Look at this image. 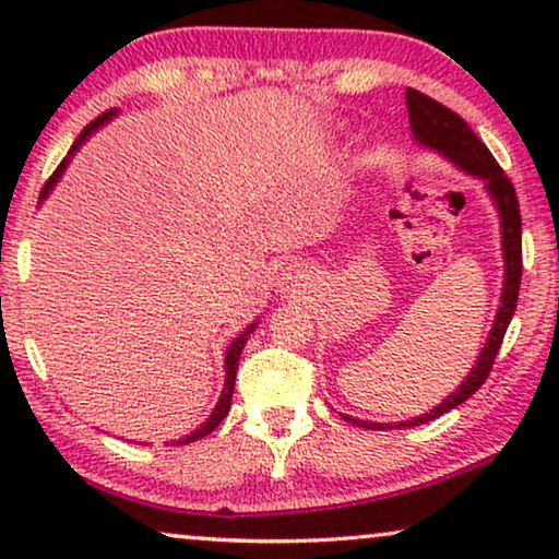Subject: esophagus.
<instances>
[{
	"label": "esophagus",
	"instance_id": "esophagus-1",
	"mask_svg": "<svg viewBox=\"0 0 559 559\" xmlns=\"http://www.w3.org/2000/svg\"><path fill=\"white\" fill-rule=\"evenodd\" d=\"M302 285V270L297 264H289V266H285V270H282V277H280V287H282V293H289V289H293L295 293V287H300Z\"/></svg>",
	"mask_w": 559,
	"mask_h": 559
}]
</instances>
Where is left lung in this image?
I'll list each match as a JSON object with an SVG mask.
<instances>
[{
  "label": "left lung",
  "mask_w": 559,
  "mask_h": 559,
  "mask_svg": "<svg viewBox=\"0 0 559 559\" xmlns=\"http://www.w3.org/2000/svg\"><path fill=\"white\" fill-rule=\"evenodd\" d=\"M407 111H409V127L415 134V142L419 147L435 152V155L445 157L450 165L457 170L471 175L484 182L486 195L491 198L496 213H499V228H501V259H503V282H501V300L499 310L493 316V325L488 331V338L480 348V354L473 364L455 392H450L438 407H432L425 415L402 419V423L384 425V423H369V419H356L350 415H343V419L364 430H400V427H417L425 423H432L435 417L445 415V412L455 409L463 404L471 394H476L480 384H484L488 371H491L493 358L499 354L503 335L514 318L516 300H519V285H522V216H519V201L514 193V186L503 175V170L496 163L491 152L484 142L473 134V129L450 111L448 106L435 102V98L419 94L415 88H407Z\"/></svg>",
  "instance_id": "obj_1"
}]
</instances>
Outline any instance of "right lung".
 Wrapping results in <instances>:
<instances>
[{
  "mask_svg": "<svg viewBox=\"0 0 559 559\" xmlns=\"http://www.w3.org/2000/svg\"><path fill=\"white\" fill-rule=\"evenodd\" d=\"M119 114V109H109L106 114H102V117L98 119H94L91 121V124L83 129V132L79 134V140L73 142V147H71V152H68V157L63 159V163H60V167L56 173H52V178L45 182V188H43V193H40V203L45 201V198H48L50 193H52V188L58 186V180L63 178V173H66V167H68V163H71L73 159V155L75 152L81 150V144L88 140L91 134L96 132V129H102L104 124H109V121L117 117ZM259 325V320H254V323H249L247 328H243V331L236 335V338L228 343V348H226V358H224V371H226V381H224V389H221V396H218V402H216V407H213V412L209 415V419H205V423L198 427V430H193L190 435H186V438H180V440H175L178 442V445H188V442H195V440H201V438H205V435L209 432H213L216 430V427L221 425V419H224L226 415H228V409H231V396H234V381H236V369H239V356H241V350H243V346H247V341H249V333H254V328Z\"/></svg>",
  "mask_w": 559,
  "mask_h": 559,
  "instance_id": "1",
  "label": "right lung"
}]
</instances>
